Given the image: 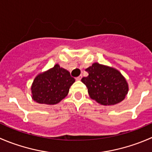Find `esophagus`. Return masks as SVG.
I'll use <instances>...</instances> for the list:
<instances>
[{"instance_id": "1", "label": "esophagus", "mask_w": 152, "mask_h": 152, "mask_svg": "<svg viewBox=\"0 0 152 152\" xmlns=\"http://www.w3.org/2000/svg\"><path fill=\"white\" fill-rule=\"evenodd\" d=\"M82 75H80V76H78V77L76 78V80L80 81L81 79H82Z\"/></svg>"}]
</instances>
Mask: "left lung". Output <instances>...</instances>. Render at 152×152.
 Returning a JSON list of instances; mask_svg holds the SVG:
<instances>
[{"instance_id": "obj_1", "label": "left lung", "mask_w": 152, "mask_h": 152, "mask_svg": "<svg viewBox=\"0 0 152 152\" xmlns=\"http://www.w3.org/2000/svg\"><path fill=\"white\" fill-rule=\"evenodd\" d=\"M85 70L88 76L82 78V82L92 99L103 105H113L126 98L129 85L120 71L96 62Z\"/></svg>"}]
</instances>
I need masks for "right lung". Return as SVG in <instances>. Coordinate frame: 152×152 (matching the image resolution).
<instances>
[{
    "label": "right lung",
    "instance_id": "obj_1",
    "mask_svg": "<svg viewBox=\"0 0 152 152\" xmlns=\"http://www.w3.org/2000/svg\"><path fill=\"white\" fill-rule=\"evenodd\" d=\"M74 82L67 70L56 64L35 78L31 87L32 97L40 104H57L67 95Z\"/></svg>",
    "mask_w": 152,
    "mask_h": 152
}]
</instances>
